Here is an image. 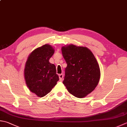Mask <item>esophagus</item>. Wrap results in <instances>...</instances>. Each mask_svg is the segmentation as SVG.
<instances>
[{"mask_svg":"<svg viewBox=\"0 0 127 127\" xmlns=\"http://www.w3.org/2000/svg\"><path fill=\"white\" fill-rule=\"evenodd\" d=\"M59 80L62 81V80H63V74H59Z\"/></svg>","mask_w":127,"mask_h":127,"instance_id":"1","label":"esophagus"}]
</instances>
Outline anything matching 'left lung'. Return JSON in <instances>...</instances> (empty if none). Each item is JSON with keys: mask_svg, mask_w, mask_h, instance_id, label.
I'll return each instance as SVG.
<instances>
[{"mask_svg": "<svg viewBox=\"0 0 127 127\" xmlns=\"http://www.w3.org/2000/svg\"><path fill=\"white\" fill-rule=\"evenodd\" d=\"M67 64L63 83L76 97L83 98L93 91L100 79V69L96 58L88 48L69 44L62 47Z\"/></svg>", "mask_w": 127, "mask_h": 127, "instance_id": "1", "label": "left lung"}]
</instances>
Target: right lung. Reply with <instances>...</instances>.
Here are the masks:
<instances>
[{"label":"right lung","instance_id":"1","mask_svg":"<svg viewBox=\"0 0 127 127\" xmlns=\"http://www.w3.org/2000/svg\"><path fill=\"white\" fill-rule=\"evenodd\" d=\"M54 48L48 44L38 47L29 54L24 69L26 84L32 93L42 97L50 93L59 80L54 64L49 62Z\"/></svg>","mask_w":127,"mask_h":127}]
</instances>
